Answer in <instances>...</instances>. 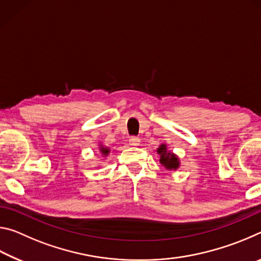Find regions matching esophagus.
Segmentation results:
<instances>
[{
    "label": "esophagus",
    "mask_w": 261,
    "mask_h": 261,
    "mask_svg": "<svg viewBox=\"0 0 261 261\" xmlns=\"http://www.w3.org/2000/svg\"><path fill=\"white\" fill-rule=\"evenodd\" d=\"M129 141H130L131 146H139V144H140V139L137 138V137H131Z\"/></svg>",
    "instance_id": "1"
}]
</instances>
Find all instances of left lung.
Listing matches in <instances>:
<instances>
[{
	"mask_svg": "<svg viewBox=\"0 0 261 261\" xmlns=\"http://www.w3.org/2000/svg\"><path fill=\"white\" fill-rule=\"evenodd\" d=\"M156 153L159 154V161L161 165L166 168L167 170H177L180 167V161L178 155H176L174 152L168 149L167 144L162 143L160 146L156 148Z\"/></svg>",
	"mask_w": 261,
	"mask_h": 261,
	"instance_id": "1",
	"label": "left lung"
}]
</instances>
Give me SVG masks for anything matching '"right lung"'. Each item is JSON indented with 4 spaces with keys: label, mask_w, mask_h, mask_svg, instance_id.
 I'll use <instances>...</instances> for the list:
<instances>
[{
    "label": "right lung",
    "mask_w": 261,
    "mask_h": 261,
    "mask_svg": "<svg viewBox=\"0 0 261 261\" xmlns=\"http://www.w3.org/2000/svg\"><path fill=\"white\" fill-rule=\"evenodd\" d=\"M98 146H99V153H100V155L102 156V158H107V156L109 155V153H110V148H109L108 146H105V145H102L101 143L98 144ZM99 167H100V166H99Z\"/></svg>",
    "instance_id": "1"
}]
</instances>
